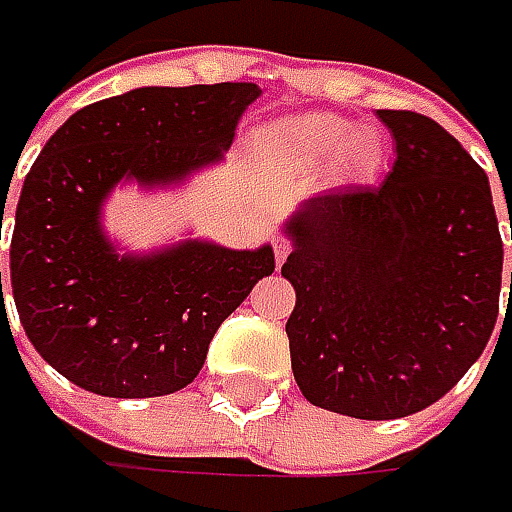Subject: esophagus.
Masks as SVG:
<instances>
[{
	"mask_svg": "<svg viewBox=\"0 0 512 512\" xmlns=\"http://www.w3.org/2000/svg\"><path fill=\"white\" fill-rule=\"evenodd\" d=\"M290 239H287V236H276V239H273V253H276V262H279V265H282V262H285V256L287 253H290Z\"/></svg>",
	"mask_w": 512,
	"mask_h": 512,
	"instance_id": "1",
	"label": "esophagus"
}]
</instances>
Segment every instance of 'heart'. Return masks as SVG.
Wrapping results in <instances>:
<instances>
[{"instance_id":"1","label":"heart","mask_w":512,"mask_h":512,"mask_svg":"<svg viewBox=\"0 0 512 512\" xmlns=\"http://www.w3.org/2000/svg\"><path fill=\"white\" fill-rule=\"evenodd\" d=\"M279 139L307 162H322L344 150V159L350 165H364L373 159V150H376L367 133H356L347 119L333 116V113L296 116L279 128Z\"/></svg>"}]
</instances>
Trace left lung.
<instances>
[{"mask_svg":"<svg viewBox=\"0 0 512 512\" xmlns=\"http://www.w3.org/2000/svg\"><path fill=\"white\" fill-rule=\"evenodd\" d=\"M379 119L396 139L393 170L310 199L287 225L282 265L302 396L367 422L419 413L456 387L496 327L504 259L487 173L459 139L413 110Z\"/></svg>","mask_w":512,"mask_h":512,"instance_id":"8db88e82","label":"left lung"}]
</instances>
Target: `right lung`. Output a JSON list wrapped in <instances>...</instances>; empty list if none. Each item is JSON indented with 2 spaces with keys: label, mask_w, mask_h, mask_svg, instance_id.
<instances>
[{
  "label": "right lung",
  "mask_w": 512,
  "mask_h": 512,
  "mask_svg": "<svg viewBox=\"0 0 512 512\" xmlns=\"http://www.w3.org/2000/svg\"><path fill=\"white\" fill-rule=\"evenodd\" d=\"M259 93L250 82L130 90L76 110L42 148L16 205L10 290L30 344L68 382L110 399L182 390L219 325L273 273L270 247L185 242L119 259L99 227L122 176L156 185L216 162Z\"/></svg>",
  "instance_id": "obj_1"
}]
</instances>
